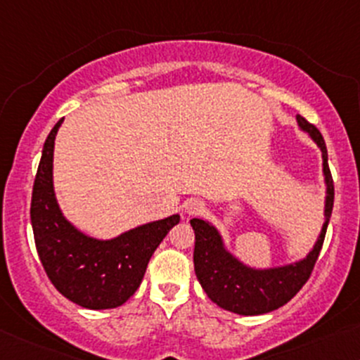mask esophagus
I'll return each mask as SVG.
<instances>
[{
	"instance_id": "obj_1",
	"label": "esophagus",
	"mask_w": 360,
	"mask_h": 360,
	"mask_svg": "<svg viewBox=\"0 0 360 360\" xmlns=\"http://www.w3.org/2000/svg\"><path fill=\"white\" fill-rule=\"evenodd\" d=\"M205 210L203 203L198 200H189L186 205H184V213H186L188 217H193V215H198V213H201Z\"/></svg>"
}]
</instances>
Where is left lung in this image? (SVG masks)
Wrapping results in <instances>:
<instances>
[{
  "instance_id": "obj_1",
  "label": "left lung",
  "mask_w": 360,
  "mask_h": 360,
  "mask_svg": "<svg viewBox=\"0 0 360 360\" xmlns=\"http://www.w3.org/2000/svg\"><path fill=\"white\" fill-rule=\"evenodd\" d=\"M297 124L302 131L313 138L314 143L321 150L323 176H325L326 184L325 224L313 250L307 252L306 258L295 263L282 264V266H250L225 248L222 236L210 222L201 219L191 220V227L195 231L193 262H195L198 282L217 306L231 313L258 316L282 307L302 289L321 251L328 222L333 210V179L328 167V152L321 133L302 116H297Z\"/></svg>"
}]
</instances>
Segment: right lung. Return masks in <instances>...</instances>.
Returning a JSON list of instances; mask_svg holds the SVG:
<instances>
[{"instance_id":"obj_1","label":"right lung","mask_w":360,"mask_h":360,"mask_svg":"<svg viewBox=\"0 0 360 360\" xmlns=\"http://www.w3.org/2000/svg\"><path fill=\"white\" fill-rule=\"evenodd\" d=\"M61 121L46 138L34 181L30 220L35 248L53 285L86 309H112L135 294L153 251L179 215L138 225L112 239L90 238L63 215L53 183L54 140Z\"/></svg>"}]
</instances>
